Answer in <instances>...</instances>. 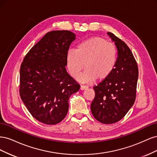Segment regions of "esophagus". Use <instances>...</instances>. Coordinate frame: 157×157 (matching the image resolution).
Wrapping results in <instances>:
<instances>
[{
    "instance_id": "34e87169",
    "label": "esophagus",
    "mask_w": 157,
    "mask_h": 157,
    "mask_svg": "<svg viewBox=\"0 0 157 157\" xmlns=\"http://www.w3.org/2000/svg\"><path fill=\"white\" fill-rule=\"evenodd\" d=\"M88 87L86 86H84V85H82V86H80V89L81 90H86Z\"/></svg>"
}]
</instances>
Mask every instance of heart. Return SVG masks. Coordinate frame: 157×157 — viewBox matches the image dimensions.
I'll return each instance as SVG.
<instances>
[{
  "label": "heart",
  "mask_w": 157,
  "mask_h": 157,
  "mask_svg": "<svg viewBox=\"0 0 157 157\" xmlns=\"http://www.w3.org/2000/svg\"><path fill=\"white\" fill-rule=\"evenodd\" d=\"M117 46L103 38L94 36L84 40L76 49L69 50L66 54V65L69 74L77 77L83 69L86 71L77 77L80 82H92L96 78H108L115 69L117 61Z\"/></svg>",
  "instance_id": "b5f03b06"
}]
</instances>
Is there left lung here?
<instances>
[{
    "label": "left lung",
    "mask_w": 157,
    "mask_h": 157,
    "mask_svg": "<svg viewBox=\"0 0 157 157\" xmlns=\"http://www.w3.org/2000/svg\"><path fill=\"white\" fill-rule=\"evenodd\" d=\"M107 35L117 46V63L110 76L94 87L96 95L90 107L97 121L113 124L121 120L134 105L138 67L125 42L112 33Z\"/></svg>",
    "instance_id": "obj_1"
}]
</instances>
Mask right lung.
I'll return each instance as SVG.
<instances>
[{"mask_svg":"<svg viewBox=\"0 0 157 157\" xmlns=\"http://www.w3.org/2000/svg\"><path fill=\"white\" fill-rule=\"evenodd\" d=\"M76 39L69 31H50L33 47L20 67L21 100L35 119L58 124L65 117L69 99L80 85L67 73L65 57Z\"/></svg>","mask_w":157,"mask_h":157,"instance_id":"right-lung-1","label":"right lung"}]
</instances>
